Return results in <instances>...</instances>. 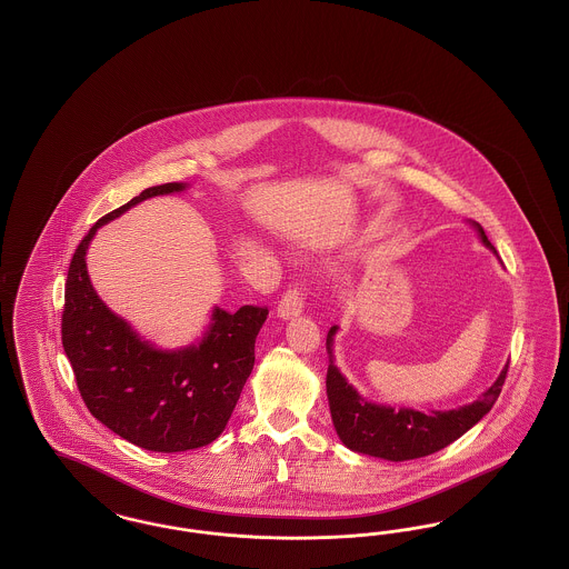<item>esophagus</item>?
Segmentation results:
<instances>
[{
	"instance_id": "obj_1",
	"label": "esophagus",
	"mask_w": 569,
	"mask_h": 569,
	"mask_svg": "<svg viewBox=\"0 0 569 569\" xmlns=\"http://www.w3.org/2000/svg\"><path fill=\"white\" fill-rule=\"evenodd\" d=\"M302 309H305V292H302V288H300L298 283H295V286L288 288V292L279 300V305H277V316L283 318V320H288V318L300 316Z\"/></svg>"
}]
</instances>
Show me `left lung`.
Listing matches in <instances>:
<instances>
[{"label": "left lung", "mask_w": 569, "mask_h": 569, "mask_svg": "<svg viewBox=\"0 0 569 569\" xmlns=\"http://www.w3.org/2000/svg\"><path fill=\"white\" fill-rule=\"evenodd\" d=\"M482 243L490 251L495 247L488 241L480 223H473ZM497 253V251H495ZM337 326L328 330L326 350L330 353V365L326 373V395L335 431L339 439L360 455L378 457L386 460H411L429 457L437 450L457 441L460 435L467 433L473 425H478L490 407L501 395V388L508 376V365L499 373L497 381L487 392L469 403V406L450 409V411H416L409 407L392 409V407L369 403L362 399L339 369L332 365V337Z\"/></svg>", "instance_id": "1"}]
</instances>
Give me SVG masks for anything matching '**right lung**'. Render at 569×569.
<instances>
[{
	"instance_id": "obj_1",
	"label": "right lung",
	"mask_w": 569,
	"mask_h": 569,
	"mask_svg": "<svg viewBox=\"0 0 569 569\" xmlns=\"http://www.w3.org/2000/svg\"><path fill=\"white\" fill-rule=\"evenodd\" d=\"M186 190L163 183L96 221L77 247L61 313V343L82 401L104 427L151 452H186L211 443L226 429L253 369L256 337L269 309L244 305L237 313L216 307L198 346L163 352L140 339L96 295L84 253L100 226L138 202Z\"/></svg>"
}]
</instances>
